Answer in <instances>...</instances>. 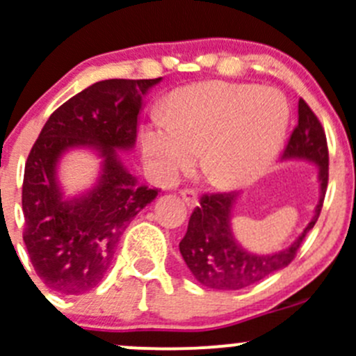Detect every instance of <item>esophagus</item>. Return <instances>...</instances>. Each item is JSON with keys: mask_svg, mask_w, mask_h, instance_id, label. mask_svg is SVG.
Masks as SVG:
<instances>
[{"mask_svg": "<svg viewBox=\"0 0 356 356\" xmlns=\"http://www.w3.org/2000/svg\"><path fill=\"white\" fill-rule=\"evenodd\" d=\"M181 198L184 200L188 209H195V207H198V196H196V193L191 191V189H184V191H181Z\"/></svg>", "mask_w": 356, "mask_h": 356, "instance_id": "34e87169", "label": "esophagus"}]
</instances>
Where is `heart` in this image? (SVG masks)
Wrapping results in <instances>:
<instances>
[{
    "mask_svg": "<svg viewBox=\"0 0 356 356\" xmlns=\"http://www.w3.org/2000/svg\"><path fill=\"white\" fill-rule=\"evenodd\" d=\"M291 106L280 90L252 83L205 81L182 86L140 130L154 182L174 184L195 165L213 186L238 188L273 163L287 136Z\"/></svg>",
    "mask_w": 356,
    "mask_h": 356,
    "instance_id": "b5f03b06",
    "label": "heart"
}]
</instances>
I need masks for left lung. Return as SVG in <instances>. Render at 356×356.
Here are the masks:
<instances>
[{
  "mask_svg": "<svg viewBox=\"0 0 356 356\" xmlns=\"http://www.w3.org/2000/svg\"><path fill=\"white\" fill-rule=\"evenodd\" d=\"M298 127L289 139L282 161H306L316 167L320 198L312 220L289 247L271 254L247 250L234 238L231 217L240 193L203 195L193 210L188 231L179 243L182 259L193 277L213 291H240L284 270L294 261L306 234L313 229L322 210L329 181V151L322 125L305 101H299Z\"/></svg>",
  "mask_w": 356,
  "mask_h": 356,
  "instance_id": "left-lung-1",
  "label": "left lung"
}]
</instances>
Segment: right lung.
Wrapping results in <instances>:
<instances>
[{
  "mask_svg": "<svg viewBox=\"0 0 356 356\" xmlns=\"http://www.w3.org/2000/svg\"><path fill=\"white\" fill-rule=\"evenodd\" d=\"M156 79H104L55 109L34 143L24 170V243L33 268L58 294H85L108 273L120 236L156 198L140 186L118 151H132L144 97ZM72 149L102 160L88 190L65 197L58 163Z\"/></svg>",
  "mask_w": 356,
  "mask_h": 356,
  "instance_id": "add662e5",
  "label": "right lung"
}]
</instances>
